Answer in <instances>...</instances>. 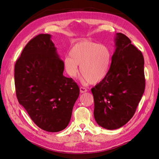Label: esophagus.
Segmentation results:
<instances>
[{
    "label": "esophagus",
    "instance_id": "esophagus-1",
    "mask_svg": "<svg viewBox=\"0 0 159 159\" xmlns=\"http://www.w3.org/2000/svg\"><path fill=\"white\" fill-rule=\"evenodd\" d=\"M80 92H81V93H85V92H86V91H87V89L85 88H83V87H81V88H80Z\"/></svg>",
    "mask_w": 159,
    "mask_h": 159
}]
</instances>
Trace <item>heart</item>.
<instances>
[{"instance_id": "heart-1", "label": "heart", "mask_w": 159, "mask_h": 159, "mask_svg": "<svg viewBox=\"0 0 159 159\" xmlns=\"http://www.w3.org/2000/svg\"><path fill=\"white\" fill-rule=\"evenodd\" d=\"M112 54L109 48L99 43L83 40L71 47L70 55L64 59V69L71 78L79 73L91 84L101 82L107 76L111 64Z\"/></svg>"}]
</instances>
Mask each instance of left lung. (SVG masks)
I'll use <instances>...</instances> for the list:
<instances>
[{"label": "left lung", "mask_w": 159, "mask_h": 159, "mask_svg": "<svg viewBox=\"0 0 159 159\" xmlns=\"http://www.w3.org/2000/svg\"><path fill=\"white\" fill-rule=\"evenodd\" d=\"M114 40L108 74L91 88L95 121L109 130L121 127L133 117L145 88L141 52L122 33H117Z\"/></svg>", "instance_id": "obj_1"}]
</instances>
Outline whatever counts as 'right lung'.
<instances>
[{"label":"right lung","mask_w":159,"mask_h":159,"mask_svg":"<svg viewBox=\"0 0 159 159\" xmlns=\"http://www.w3.org/2000/svg\"><path fill=\"white\" fill-rule=\"evenodd\" d=\"M64 70V61L47 34L28 42L14 66L18 102L46 131L58 132L68 125L80 95L78 85L63 75Z\"/></svg>","instance_id":"1"}]
</instances>
